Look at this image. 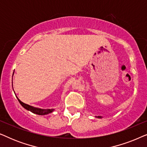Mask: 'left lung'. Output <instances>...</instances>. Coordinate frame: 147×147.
<instances>
[{"mask_svg": "<svg viewBox=\"0 0 147 147\" xmlns=\"http://www.w3.org/2000/svg\"><path fill=\"white\" fill-rule=\"evenodd\" d=\"M96 117H97V118H102V116H96Z\"/></svg>", "mask_w": 147, "mask_h": 147, "instance_id": "1", "label": "left lung"}]
</instances>
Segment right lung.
Masks as SVG:
<instances>
[{"label": "right lung", "mask_w": 147, "mask_h": 147, "mask_svg": "<svg viewBox=\"0 0 147 147\" xmlns=\"http://www.w3.org/2000/svg\"><path fill=\"white\" fill-rule=\"evenodd\" d=\"M17 99L19 100V103L21 104V105L23 106L24 108H25L26 110H29V111H31L34 114H38V115H45V114L51 113V112H53L54 110H55V109H41V108H35V107H33V106H31L30 105H28V104L23 103V102H21L18 98Z\"/></svg>", "instance_id": "1"}]
</instances>
